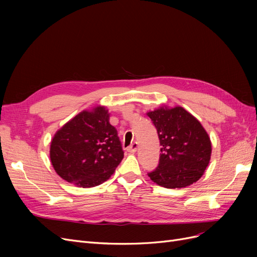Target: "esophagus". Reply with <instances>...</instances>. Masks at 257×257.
<instances>
[{
  "instance_id": "1",
  "label": "esophagus",
  "mask_w": 257,
  "mask_h": 257,
  "mask_svg": "<svg viewBox=\"0 0 257 257\" xmlns=\"http://www.w3.org/2000/svg\"><path fill=\"white\" fill-rule=\"evenodd\" d=\"M137 149H138V144L137 143H133L127 148V151L131 152V153H134V152L137 151Z\"/></svg>"
}]
</instances>
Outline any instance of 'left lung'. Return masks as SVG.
Masks as SVG:
<instances>
[{"label": "left lung", "mask_w": 257, "mask_h": 257, "mask_svg": "<svg viewBox=\"0 0 257 257\" xmlns=\"http://www.w3.org/2000/svg\"><path fill=\"white\" fill-rule=\"evenodd\" d=\"M157 127L161 154L151 180L166 189H181L204 175L211 158V141L200 122L183 107L161 106L147 112Z\"/></svg>", "instance_id": "8db88e82"}]
</instances>
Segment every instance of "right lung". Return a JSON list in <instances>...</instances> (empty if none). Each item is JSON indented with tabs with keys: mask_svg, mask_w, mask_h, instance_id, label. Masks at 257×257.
<instances>
[{
	"mask_svg": "<svg viewBox=\"0 0 257 257\" xmlns=\"http://www.w3.org/2000/svg\"><path fill=\"white\" fill-rule=\"evenodd\" d=\"M123 155L105 106L75 115L57 131L50 145V161L56 173L78 188H93L108 180Z\"/></svg>",
	"mask_w": 257,
	"mask_h": 257,
	"instance_id": "1",
	"label": "right lung"
}]
</instances>
